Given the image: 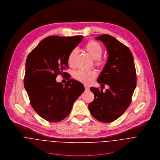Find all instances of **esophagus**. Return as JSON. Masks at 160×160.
Segmentation results:
<instances>
[{"label": "esophagus", "instance_id": "34e87169", "mask_svg": "<svg viewBox=\"0 0 160 160\" xmlns=\"http://www.w3.org/2000/svg\"><path fill=\"white\" fill-rule=\"evenodd\" d=\"M84 88H85V91H89V87L88 86L85 85V86H84Z\"/></svg>", "mask_w": 160, "mask_h": 160}]
</instances>
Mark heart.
Segmentation results:
<instances>
[{"instance_id":"heart-1","label":"heart","mask_w":160,"mask_h":160,"mask_svg":"<svg viewBox=\"0 0 160 160\" xmlns=\"http://www.w3.org/2000/svg\"><path fill=\"white\" fill-rule=\"evenodd\" d=\"M85 50L89 53L93 58L95 59V63L97 66H100L102 63L100 57L103 53V48L101 45L93 40H91L86 44ZM78 50L76 48L72 49L69 53L67 62L69 66L74 65V58L76 56ZM97 72L95 70H83L78 69L74 72V78L84 84H89L91 83L93 79L97 77Z\"/></svg>"}]
</instances>
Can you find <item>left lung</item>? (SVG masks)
Here are the masks:
<instances>
[{
  "instance_id": "1",
  "label": "left lung",
  "mask_w": 160,
  "mask_h": 160,
  "mask_svg": "<svg viewBox=\"0 0 160 160\" xmlns=\"http://www.w3.org/2000/svg\"><path fill=\"white\" fill-rule=\"evenodd\" d=\"M95 39L106 46L108 58L97 79L102 89L90 88L94 100L88 107L96 119L111 122L123 114L131 103L137 81L134 61L130 49L114 37L103 34ZM105 84L110 88L103 92Z\"/></svg>"
}]
</instances>
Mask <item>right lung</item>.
I'll return each mask as SVG.
<instances>
[{
	"label": "right lung",
	"mask_w": 160,
	"mask_h": 160,
	"mask_svg": "<svg viewBox=\"0 0 160 160\" xmlns=\"http://www.w3.org/2000/svg\"><path fill=\"white\" fill-rule=\"evenodd\" d=\"M82 36H49L40 42L28 55L24 86L36 112L48 121L56 122L66 118L73 103L84 91L83 84L70 79L68 57L81 42ZM58 74L67 75L64 85L57 83Z\"/></svg>",
	"instance_id": "add662e5"
}]
</instances>
